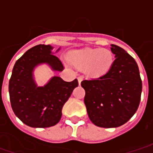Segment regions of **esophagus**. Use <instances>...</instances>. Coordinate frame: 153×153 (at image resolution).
<instances>
[{"instance_id":"1","label":"esophagus","mask_w":153,"mask_h":153,"mask_svg":"<svg viewBox=\"0 0 153 153\" xmlns=\"http://www.w3.org/2000/svg\"><path fill=\"white\" fill-rule=\"evenodd\" d=\"M83 78L82 76L78 77V81H79V84H80V83H81V82L83 81Z\"/></svg>"}]
</instances>
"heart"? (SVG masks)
I'll return each instance as SVG.
<instances>
[{
	"instance_id": "1",
	"label": "heart",
	"mask_w": 153,
	"mask_h": 153,
	"mask_svg": "<svg viewBox=\"0 0 153 153\" xmlns=\"http://www.w3.org/2000/svg\"><path fill=\"white\" fill-rule=\"evenodd\" d=\"M69 59L75 66L84 68L87 74L91 77L106 74L113 63L112 53L106 48L73 51L69 54Z\"/></svg>"
}]
</instances>
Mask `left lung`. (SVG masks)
<instances>
[{
    "label": "left lung",
    "instance_id": "left-lung-1",
    "mask_svg": "<svg viewBox=\"0 0 153 153\" xmlns=\"http://www.w3.org/2000/svg\"><path fill=\"white\" fill-rule=\"evenodd\" d=\"M111 50L115 59L109 71L81 83L90 120L102 128L125 124L135 114L141 99L142 80L135 60L116 45L111 44Z\"/></svg>",
    "mask_w": 153,
    "mask_h": 153
}]
</instances>
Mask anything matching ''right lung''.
Returning a JSON list of instances; mask_svg holds the SVG:
<instances>
[{
    "label": "right lung",
    "mask_w": 153,
    "mask_h": 153,
    "mask_svg": "<svg viewBox=\"0 0 153 153\" xmlns=\"http://www.w3.org/2000/svg\"><path fill=\"white\" fill-rule=\"evenodd\" d=\"M53 47L39 44L28 50L15 62L9 82L10 100L13 111L24 124L33 128L56 125L62 115V107L79 83L53 76L44 86L34 79L35 68L46 64L53 71H62L64 66L53 55ZM59 48L56 51L60 50Z\"/></svg>",
    "instance_id": "right-lung-1"
}]
</instances>
